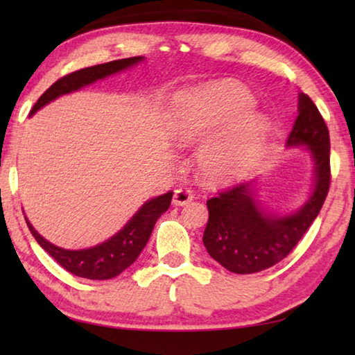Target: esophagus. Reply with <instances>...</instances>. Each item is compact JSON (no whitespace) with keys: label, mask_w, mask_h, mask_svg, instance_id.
Returning <instances> with one entry per match:
<instances>
[{"label":"esophagus","mask_w":355,"mask_h":355,"mask_svg":"<svg viewBox=\"0 0 355 355\" xmlns=\"http://www.w3.org/2000/svg\"><path fill=\"white\" fill-rule=\"evenodd\" d=\"M192 199H194V194H192V191L189 188H178L173 191V205H178V207H183L186 203H189Z\"/></svg>","instance_id":"obj_1"}]
</instances>
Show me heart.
I'll return each mask as SVG.
<instances>
[{
	"mask_svg": "<svg viewBox=\"0 0 355 355\" xmlns=\"http://www.w3.org/2000/svg\"><path fill=\"white\" fill-rule=\"evenodd\" d=\"M254 97L238 84L209 87L194 105L178 111L172 131L180 146L202 141L213 130L227 127L200 152V169L211 182H230L254 164L268 135V122L249 114Z\"/></svg>",
	"mask_w": 355,
	"mask_h": 355,
	"instance_id": "heart-1",
	"label": "heart"
}]
</instances>
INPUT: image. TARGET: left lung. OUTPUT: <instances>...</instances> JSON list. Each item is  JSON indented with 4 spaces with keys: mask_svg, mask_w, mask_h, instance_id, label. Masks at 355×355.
Here are the masks:
<instances>
[{
    "mask_svg": "<svg viewBox=\"0 0 355 355\" xmlns=\"http://www.w3.org/2000/svg\"><path fill=\"white\" fill-rule=\"evenodd\" d=\"M299 114L286 146H307L315 161V189L305 205L288 216H268L250 183L230 186L207 202L203 244L208 254L235 274L260 272L296 248L320 214L330 186L329 130L307 94L299 95Z\"/></svg>",
    "mask_w": 355,
    "mask_h": 355,
    "instance_id": "obj_1",
    "label": "left lung"
}]
</instances>
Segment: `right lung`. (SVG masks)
<instances>
[{
	"mask_svg": "<svg viewBox=\"0 0 355 355\" xmlns=\"http://www.w3.org/2000/svg\"><path fill=\"white\" fill-rule=\"evenodd\" d=\"M142 56L127 58V59H117V61H111L106 64H98L94 67L81 69L71 73L65 75L62 78L51 84L46 91L40 95L37 103L33 106L31 114H34L42 106L50 103L59 95L70 94L78 91L87 84H92L97 80H103V78L117 73L120 70H125L142 61ZM172 192H166V194L155 197V199L144 203L133 218L128 220L122 230L116 233L107 241L101 243L91 249L83 250H65L58 248V245L51 244L50 241L42 238L34 227L29 224L26 219V224L31 230L35 241L40 244L48 255H51L55 260L61 264L65 271L71 272L73 275L83 279L91 280H107L123 272L125 269L131 266L139 257L142 249L146 248L150 235H152L153 227L159 216L166 213L171 207Z\"/></svg>",
	"mask_w": 355,
	"mask_h": 355,
	"instance_id": "obj_1",
	"label": "right lung"
}]
</instances>
